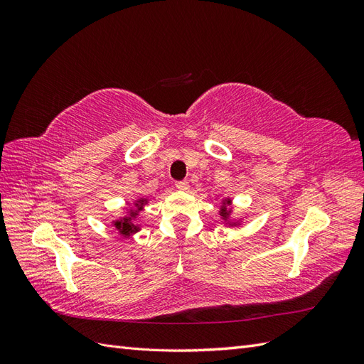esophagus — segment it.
<instances>
[{
    "label": "esophagus",
    "instance_id": "obj_1",
    "mask_svg": "<svg viewBox=\"0 0 364 364\" xmlns=\"http://www.w3.org/2000/svg\"><path fill=\"white\" fill-rule=\"evenodd\" d=\"M176 188L181 190V191H188V190H190V183H188V182H185V181H182V182H176Z\"/></svg>",
    "mask_w": 364,
    "mask_h": 364
}]
</instances>
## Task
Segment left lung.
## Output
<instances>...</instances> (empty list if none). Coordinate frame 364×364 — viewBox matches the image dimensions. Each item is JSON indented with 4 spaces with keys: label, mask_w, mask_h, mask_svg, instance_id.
I'll list each match as a JSON object with an SVG mask.
<instances>
[{
    "label": "left lung",
    "mask_w": 364,
    "mask_h": 364,
    "mask_svg": "<svg viewBox=\"0 0 364 364\" xmlns=\"http://www.w3.org/2000/svg\"><path fill=\"white\" fill-rule=\"evenodd\" d=\"M218 215L223 220V225L226 228L243 226V218H234V208H232V199H230V197H223V199L220 200Z\"/></svg>",
    "instance_id": "1"
}]
</instances>
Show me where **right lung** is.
<instances>
[{
    "label": "right lung",
    "instance_id": "right-lung-1",
    "mask_svg": "<svg viewBox=\"0 0 364 364\" xmlns=\"http://www.w3.org/2000/svg\"><path fill=\"white\" fill-rule=\"evenodd\" d=\"M147 205H149L147 197H136L135 200H132V203L126 205L123 214H121L118 218L111 220V226H114L118 230V234L121 237L124 238L134 237L142 228L136 220L139 218L141 213H144Z\"/></svg>",
    "mask_w": 364,
    "mask_h": 364
}]
</instances>
